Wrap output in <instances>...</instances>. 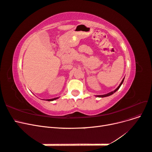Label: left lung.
<instances>
[{
  "mask_svg": "<svg viewBox=\"0 0 152 152\" xmlns=\"http://www.w3.org/2000/svg\"><path fill=\"white\" fill-rule=\"evenodd\" d=\"M125 78V77H124ZM124 78L123 79V80H122V82H121V83L120 84V85H119L118 86V87L117 89H115L113 91H112V92H110V93H108V94H103V95H96V97H99V98H104V97H107V96H110V95H112V94H113L114 93H115V92L120 88V87L121 86V85L122 84V83H123V82H124Z\"/></svg>",
  "mask_w": 152,
  "mask_h": 152,
  "instance_id": "8db88e82",
  "label": "left lung"
}]
</instances>
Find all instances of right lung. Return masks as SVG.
Here are the masks:
<instances>
[{"mask_svg":"<svg viewBox=\"0 0 152 152\" xmlns=\"http://www.w3.org/2000/svg\"><path fill=\"white\" fill-rule=\"evenodd\" d=\"M58 98H59V97H58V98H53V99H46V101H48V102H51V101H54V100H55V99H57Z\"/></svg>","mask_w":152,"mask_h":152,"instance_id":"obj_1","label":"right lung"}]
</instances>
